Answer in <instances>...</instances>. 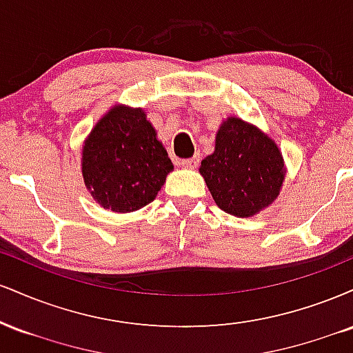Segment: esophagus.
<instances>
[{"instance_id": "1", "label": "esophagus", "mask_w": 353, "mask_h": 353, "mask_svg": "<svg viewBox=\"0 0 353 353\" xmlns=\"http://www.w3.org/2000/svg\"><path fill=\"white\" fill-rule=\"evenodd\" d=\"M197 164H199V157H190V159H182L179 165L181 168H185V169H194L197 168Z\"/></svg>"}]
</instances>
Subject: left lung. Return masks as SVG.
I'll return each mask as SVG.
<instances>
[{"label": "left lung", "mask_w": 353, "mask_h": 353, "mask_svg": "<svg viewBox=\"0 0 353 353\" xmlns=\"http://www.w3.org/2000/svg\"><path fill=\"white\" fill-rule=\"evenodd\" d=\"M199 172L224 212L252 217L277 199L285 179L282 152L255 125L229 117L216 136V149Z\"/></svg>", "instance_id": "8db88e82"}]
</instances>
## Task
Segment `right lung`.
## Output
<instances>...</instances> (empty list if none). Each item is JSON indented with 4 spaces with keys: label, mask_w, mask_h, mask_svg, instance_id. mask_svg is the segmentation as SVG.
Returning a JSON list of instances; mask_svg holds the SVG:
<instances>
[{
    "label": "right lung",
    "mask_w": 353,
    "mask_h": 353,
    "mask_svg": "<svg viewBox=\"0 0 353 353\" xmlns=\"http://www.w3.org/2000/svg\"><path fill=\"white\" fill-rule=\"evenodd\" d=\"M84 184L98 204L132 212L156 199L174 165L141 108L114 106L83 145Z\"/></svg>",
    "instance_id": "1"
}]
</instances>
